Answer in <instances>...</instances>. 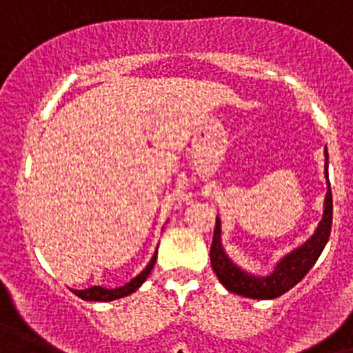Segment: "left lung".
<instances>
[{"instance_id":"1","label":"left lung","mask_w":353,"mask_h":353,"mask_svg":"<svg viewBox=\"0 0 353 353\" xmlns=\"http://www.w3.org/2000/svg\"><path fill=\"white\" fill-rule=\"evenodd\" d=\"M324 153L327 193H325L324 214H322L321 223H319L314 235L299 247L292 249L289 254H285L268 275H252L230 259L221 242V219L216 217V230H214L212 245H210V265H212V270L219 282L230 292L252 299H275L294 288L299 281H303V276L315 265L321 252L324 251L325 243H327L332 225V195L327 174V148H325Z\"/></svg>"}]
</instances>
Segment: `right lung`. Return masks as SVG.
I'll return each mask as SVG.
<instances>
[{"mask_svg":"<svg viewBox=\"0 0 353 353\" xmlns=\"http://www.w3.org/2000/svg\"><path fill=\"white\" fill-rule=\"evenodd\" d=\"M157 254L158 252L154 251L153 258H151V261L148 263L146 268H144L139 275L134 276V279H132L128 284L121 285V288L108 289V288H102V285H94V288L81 289V291H78V289H72V292H74L78 298L85 299V301H113V299H120V298H123V296L132 294V292H136L137 289L143 285V282L146 281L148 275L151 273V270H153V266H154V261H157Z\"/></svg>","mask_w":353,"mask_h":353,"instance_id":"obj_1","label":"right lung"}]
</instances>
